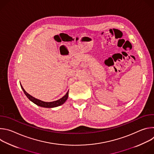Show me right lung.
<instances>
[{"label":"right lung","instance_id":"obj_1","mask_svg":"<svg viewBox=\"0 0 154 154\" xmlns=\"http://www.w3.org/2000/svg\"><path fill=\"white\" fill-rule=\"evenodd\" d=\"M20 86L23 89L24 93H25V94L26 95V96L29 98V100H30L32 102H33L34 103H35L36 105L42 106V107H46V108H53V107H56L58 106H60L62 104H63L66 100L68 99V91L67 92V93L65 94V96H64L62 98H61L60 99L56 100V101H54V102H43L41 101L40 100H38L37 99H35V97H32V96H30V94H29L23 88V87L22 86V85H20Z\"/></svg>","mask_w":154,"mask_h":154}]
</instances>
